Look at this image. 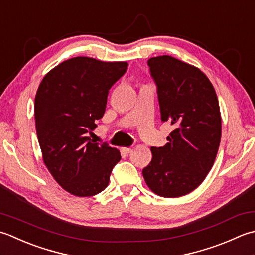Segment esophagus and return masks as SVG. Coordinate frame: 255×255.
I'll return each mask as SVG.
<instances>
[{
	"mask_svg": "<svg viewBox=\"0 0 255 255\" xmlns=\"http://www.w3.org/2000/svg\"><path fill=\"white\" fill-rule=\"evenodd\" d=\"M122 150H123V152L126 153V154H129V153H131L132 150H133V148H132V147H123Z\"/></svg>",
	"mask_w": 255,
	"mask_h": 255,
	"instance_id": "1",
	"label": "esophagus"
}]
</instances>
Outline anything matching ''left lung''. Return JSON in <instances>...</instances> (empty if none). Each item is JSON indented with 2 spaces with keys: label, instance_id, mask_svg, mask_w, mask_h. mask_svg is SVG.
Segmentation results:
<instances>
[{
  "label": "left lung",
  "instance_id": "8db88e82",
  "mask_svg": "<svg viewBox=\"0 0 255 255\" xmlns=\"http://www.w3.org/2000/svg\"><path fill=\"white\" fill-rule=\"evenodd\" d=\"M157 88L162 122L174 126L163 147H150L143 177L155 194H189L209 173L221 138L220 108L214 86L200 69L171 56L147 60Z\"/></svg>",
  "mask_w": 255,
  "mask_h": 255
}]
</instances>
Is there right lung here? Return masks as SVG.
I'll list each match as a JSON object with an SVG mask.
<instances>
[{
	"label": "right lung",
	"mask_w": 255,
	"mask_h": 255,
	"mask_svg": "<svg viewBox=\"0 0 255 255\" xmlns=\"http://www.w3.org/2000/svg\"><path fill=\"white\" fill-rule=\"evenodd\" d=\"M128 62L75 57L44 77L35 97V126L44 163L62 188L78 197L106 188L121 155L88 133L105 114L110 88Z\"/></svg>",
	"instance_id": "1"
}]
</instances>
